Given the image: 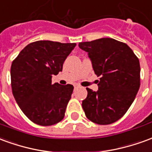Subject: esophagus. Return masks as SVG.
<instances>
[{"label": "esophagus", "mask_w": 152, "mask_h": 152, "mask_svg": "<svg viewBox=\"0 0 152 152\" xmlns=\"http://www.w3.org/2000/svg\"><path fill=\"white\" fill-rule=\"evenodd\" d=\"M78 85H77V84H75V85H74V87H75V88H76V87H78Z\"/></svg>", "instance_id": "34e87169"}]
</instances>
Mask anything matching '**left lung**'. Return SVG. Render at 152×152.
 I'll list each match as a JSON object with an SVG mask.
<instances>
[{"instance_id":"1","label":"left lung","mask_w":152,"mask_h":152,"mask_svg":"<svg viewBox=\"0 0 152 152\" xmlns=\"http://www.w3.org/2000/svg\"><path fill=\"white\" fill-rule=\"evenodd\" d=\"M88 53L93 69L100 80L99 89L86 88L82 101L86 117L98 124H110L124 115L140 87V63L126 44L112 38L79 43Z\"/></svg>"}]
</instances>
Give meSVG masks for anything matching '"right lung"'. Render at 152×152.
Here are the masks:
<instances>
[{
	"label": "right lung",
	"instance_id": "1",
	"mask_svg": "<svg viewBox=\"0 0 152 152\" xmlns=\"http://www.w3.org/2000/svg\"><path fill=\"white\" fill-rule=\"evenodd\" d=\"M76 45L38 40L28 45L13 61V95L22 112L35 124L53 125L64 117L74 87L52 85V76L62 72L64 61Z\"/></svg>",
	"mask_w": 152,
	"mask_h": 152
}]
</instances>
